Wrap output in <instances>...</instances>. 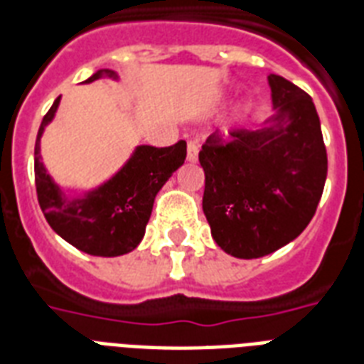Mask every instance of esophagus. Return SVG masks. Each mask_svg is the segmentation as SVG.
I'll return each mask as SVG.
<instances>
[{
	"label": "esophagus",
	"mask_w": 364,
	"mask_h": 364,
	"mask_svg": "<svg viewBox=\"0 0 364 364\" xmlns=\"http://www.w3.org/2000/svg\"><path fill=\"white\" fill-rule=\"evenodd\" d=\"M198 145H196V143L194 141H188V145H187V160L188 162H196V160H198Z\"/></svg>",
	"instance_id": "esophagus-1"
}]
</instances>
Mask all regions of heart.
Masks as SVG:
<instances>
[{
    "label": "heart",
    "mask_w": 364,
    "mask_h": 364,
    "mask_svg": "<svg viewBox=\"0 0 364 364\" xmlns=\"http://www.w3.org/2000/svg\"><path fill=\"white\" fill-rule=\"evenodd\" d=\"M223 132H225V134H228V132H230V126H223Z\"/></svg>",
    "instance_id": "heart-1"
}]
</instances>
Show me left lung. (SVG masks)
Returning a JSON list of instances; mask_svg holds the SVG:
<instances>
[{
	"instance_id": "obj_1",
	"label": "left lung",
	"mask_w": 364,
	"mask_h": 364,
	"mask_svg": "<svg viewBox=\"0 0 364 364\" xmlns=\"http://www.w3.org/2000/svg\"><path fill=\"white\" fill-rule=\"evenodd\" d=\"M274 115L257 130L219 132L202 145V210L225 253L259 259L299 236L327 179V149L316 105L287 79L268 75Z\"/></svg>"
}]
</instances>
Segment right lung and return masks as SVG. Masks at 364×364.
Segmentation results:
<instances>
[{
  "instance_id": "obj_1",
  "label": "right lung",
  "mask_w": 364,
  "mask_h": 364,
  "mask_svg": "<svg viewBox=\"0 0 364 364\" xmlns=\"http://www.w3.org/2000/svg\"><path fill=\"white\" fill-rule=\"evenodd\" d=\"M102 77L119 79L117 71L100 70L85 82ZM58 105L60 96L43 117L36 139V188L43 215L54 232L82 253L94 257L130 253L143 240L159 191L185 162L187 143L181 139L171 147L137 145L121 170L100 187L68 194L41 162V136Z\"/></svg>"
}]
</instances>
